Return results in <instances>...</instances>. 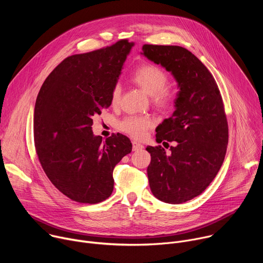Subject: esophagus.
I'll use <instances>...</instances> for the list:
<instances>
[{
    "instance_id": "34e87169",
    "label": "esophagus",
    "mask_w": 263,
    "mask_h": 263,
    "mask_svg": "<svg viewBox=\"0 0 263 263\" xmlns=\"http://www.w3.org/2000/svg\"><path fill=\"white\" fill-rule=\"evenodd\" d=\"M132 145H133V151H138V149H141L143 147V145L141 143H139L138 141H132Z\"/></svg>"
}]
</instances>
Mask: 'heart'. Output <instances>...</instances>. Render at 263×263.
<instances>
[{"label": "heart", "mask_w": 263, "mask_h": 263, "mask_svg": "<svg viewBox=\"0 0 263 263\" xmlns=\"http://www.w3.org/2000/svg\"><path fill=\"white\" fill-rule=\"evenodd\" d=\"M131 81L151 97L152 105L160 111L170 110L176 99L175 91L167 87L168 74L159 66L144 62L138 65L131 74ZM122 96V87L116 84L111 90V103L117 106ZM120 129L135 137L142 138L146 131L153 127V122L145 117H128L121 121Z\"/></svg>", "instance_id": "obj_1"}]
</instances>
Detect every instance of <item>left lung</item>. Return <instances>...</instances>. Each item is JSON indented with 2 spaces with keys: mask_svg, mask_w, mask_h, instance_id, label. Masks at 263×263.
<instances>
[{
  "mask_svg": "<svg viewBox=\"0 0 263 263\" xmlns=\"http://www.w3.org/2000/svg\"><path fill=\"white\" fill-rule=\"evenodd\" d=\"M142 54L171 71L180 88L173 116L156 129L158 143L175 145L170 154L161 145L146 146V172L158 200L181 204L200 196L223 162L229 130L222 99L211 72L185 48L143 45Z\"/></svg>",
  "mask_w": 263,
  "mask_h": 263,
  "instance_id": "8db88e82",
  "label": "left lung"
}]
</instances>
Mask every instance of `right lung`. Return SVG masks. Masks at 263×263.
I'll list each match as a JSON object with an SVG mask.
<instances>
[{
  "mask_svg": "<svg viewBox=\"0 0 263 263\" xmlns=\"http://www.w3.org/2000/svg\"><path fill=\"white\" fill-rule=\"evenodd\" d=\"M133 43L76 54L59 63L45 80L34 109L36 154L52 184L72 201L97 204L114 192V168L131 153L123 134L105 141L95 136L92 118L111 105Z\"/></svg>",
  "mask_w": 263,
  "mask_h": 263,
  "instance_id": "right-lung-1",
  "label": "right lung"
}]
</instances>
